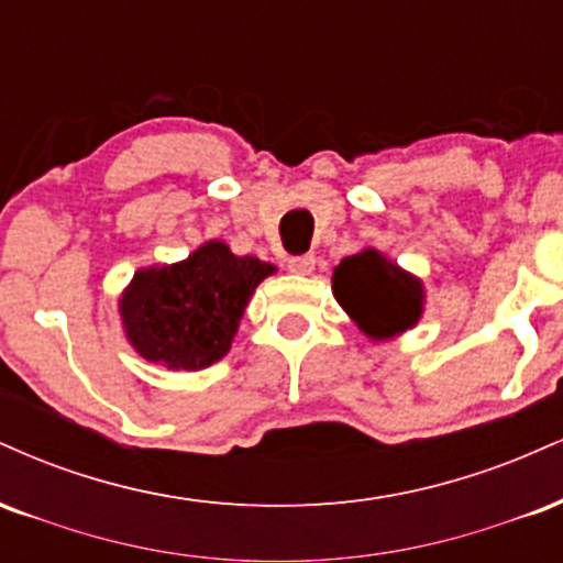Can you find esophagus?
Returning <instances> with one entry per match:
<instances>
[{
	"label": "esophagus",
	"instance_id": "esophagus-1",
	"mask_svg": "<svg viewBox=\"0 0 563 563\" xmlns=\"http://www.w3.org/2000/svg\"><path fill=\"white\" fill-rule=\"evenodd\" d=\"M288 269L294 275H309L314 269V256L303 254V256H290L288 260Z\"/></svg>",
	"mask_w": 563,
	"mask_h": 563
}]
</instances>
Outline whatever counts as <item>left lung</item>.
Returning <instances> with one entry per match:
<instances>
[{"instance_id": "left-lung-1", "label": "left lung", "mask_w": 563, "mask_h": 563, "mask_svg": "<svg viewBox=\"0 0 563 563\" xmlns=\"http://www.w3.org/2000/svg\"><path fill=\"white\" fill-rule=\"evenodd\" d=\"M331 283L335 301L371 341L397 339L423 318V280L378 249L341 260Z\"/></svg>"}]
</instances>
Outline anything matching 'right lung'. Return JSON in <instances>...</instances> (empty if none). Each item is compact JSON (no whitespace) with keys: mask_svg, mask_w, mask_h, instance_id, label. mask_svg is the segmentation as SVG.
Instances as JSON below:
<instances>
[{"mask_svg":"<svg viewBox=\"0 0 563 563\" xmlns=\"http://www.w3.org/2000/svg\"><path fill=\"white\" fill-rule=\"evenodd\" d=\"M275 273V264L206 241L183 262L134 273L119 296L121 328L147 363L203 371L230 352L256 286Z\"/></svg>","mask_w":563,"mask_h":563,"instance_id":"1","label":"right lung"}]
</instances>
